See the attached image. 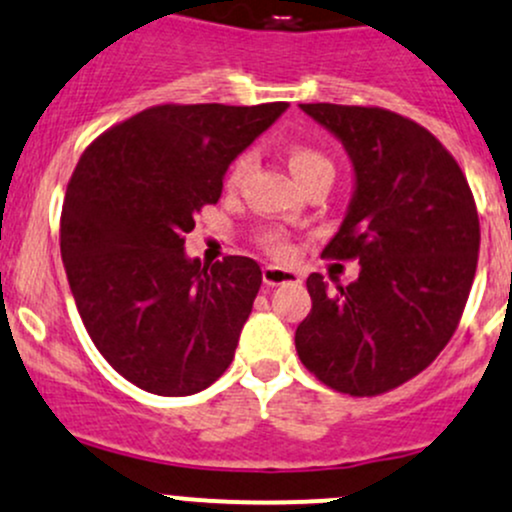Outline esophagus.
<instances>
[{
	"instance_id": "obj_1",
	"label": "esophagus",
	"mask_w": 512,
	"mask_h": 512,
	"mask_svg": "<svg viewBox=\"0 0 512 512\" xmlns=\"http://www.w3.org/2000/svg\"><path fill=\"white\" fill-rule=\"evenodd\" d=\"M300 276L293 271V268L283 266H263V283L266 286H283V283H298Z\"/></svg>"
}]
</instances>
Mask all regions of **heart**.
I'll use <instances>...</instances> for the list:
<instances>
[{
    "label": "heart",
    "instance_id": "heart-1",
    "mask_svg": "<svg viewBox=\"0 0 512 512\" xmlns=\"http://www.w3.org/2000/svg\"><path fill=\"white\" fill-rule=\"evenodd\" d=\"M286 160H288V167H291V172L295 177H298V182H303L305 177L315 175V172H323V170H330L333 172V162L328 160V157L323 155V152H318L315 147H308V145H293L288 147L286 152ZM249 157H239V160L231 165V172H229V184L231 187H236V184L241 182L246 175V170H249ZM268 246L276 251H283V244L278 236H268Z\"/></svg>",
    "mask_w": 512,
    "mask_h": 512
}]
</instances>
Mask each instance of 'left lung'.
Segmentation results:
<instances>
[{"instance_id": "1", "label": "left lung", "mask_w": 512, "mask_h": 512, "mask_svg": "<svg viewBox=\"0 0 512 512\" xmlns=\"http://www.w3.org/2000/svg\"><path fill=\"white\" fill-rule=\"evenodd\" d=\"M300 110L352 162L350 207L323 256L357 258L360 276L328 291L310 273L295 350L328 387L374 397L426 370L456 333L481 246L476 202L451 152L414 120L362 105Z\"/></svg>"}]
</instances>
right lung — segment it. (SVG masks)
Instances as JSON below:
<instances>
[{
	"instance_id": "1",
	"label": "right lung",
	"mask_w": 512,
	"mask_h": 512,
	"mask_svg": "<svg viewBox=\"0 0 512 512\" xmlns=\"http://www.w3.org/2000/svg\"><path fill=\"white\" fill-rule=\"evenodd\" d=\"M288 103L155 105L91 142L61 212V258L100 355L135 387L187 397L217 382L261 288L254 258L184 254L231 162Z\"/></svg>"
}]
</instances>
